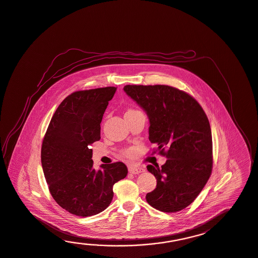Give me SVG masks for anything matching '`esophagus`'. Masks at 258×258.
<instances>
[{
	"mask_svg": "<svg viewBox=\"0 0 258 258\" xmlns=\"http://www.w3.org/2000/svg\"><path fill=\"white\" fill-rule=\"evenodd\" d=\"M128 170L133 174H141V173L145 172L144 168L138 166V165H130L129 168H128Z\"/></svg>",
	"mask_w": 258,
	"mask_h": 258,
	"instance_id": "obj_1",
	"label": "esophagus"
}]
</instances>
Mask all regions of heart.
<instances>
[{
    "mask_svg": "<svg viewBox=\"0 0 258 258\" xmlns=\"http://www.w3.org/2000/svg\"><path fill=\"white\" fill-rule=\"evenodd\" d=\"M128 111H129V110H128ZM134 153H135L134 149H127V150L123 151V155L127 156V157H132V156L134 155Z\"/></svg>",
    "mask_w": 258,
    "mask_h": 258,
    "instance_id": "1",
    "label": "heart"
}]
</instances>
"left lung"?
I'll use <instances>...</instances> for the list:
<instances>
[{
	"instance_id": "obj_1",
	"label": "left lung",
	"mask_w": 258,
	"mask_h": 258,
	"mask_svg": "<svg viewBox=\"0 0 258 258\" xmlns=\"http://www.w3.org/2000/svg\"><path fill=\"white\" fill-rule=\"evenodd\" d=\"M126 94L144 108L150 119L154 152L168 160L148 165L157 186L146 200L164 213L185 209L203 190L212 174L213 141L209 120L198 101L169 85H125Z\"/></svg>"
}]
</instances>
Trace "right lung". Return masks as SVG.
<instances>
[{
    "mask_svg": "<svg viewBox=\"0 0 258 258\" xmlns=\"http://www.w3.org/2000/svg\"><path fill=\"white\" fill-rule=\"evenodd\" d=\"M117 87L76 91L56 108L42 140L41 159L55 203L75 216H91L108 207L113 185L128 170L123 162L93 168L91 145L100 139V123Z\"/></svg>",
    "mask_w": 258,
    "mask_h": 258,
    "instance_id": "obj_1",
    "label": "right lung"
}]
</instances>
